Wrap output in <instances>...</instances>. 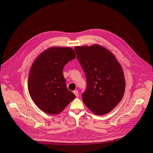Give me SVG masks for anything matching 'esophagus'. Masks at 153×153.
<instances>
[{"label":"esophagus","mask_w":153,"mask_h":153,"mask_svg":"<svg viewBox=\"0 0 153 153\" xmlns=\"http://www.w3.org/2000/svg\"><path fill=\"white\" fill-rule=\"evenodd\" d=\"M73 93H74V94L76 95V97H79V92H78V91H77V90H75V91H73Z\"/></svg>","instance_id":"34e87169"}]
</instances>
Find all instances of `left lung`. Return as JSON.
<instances>
[{"instance_id":"obj_1","label":"left lung","mask_w":153,"mask_h":153,"mask_svg":"<svg viewBox=\"0 0 153 153\" xmlns=\"http://www.w3.org/2000/svg\"><path fill=\"white\" fill-rule=\"evenodd\" d=\"M77 58L86 78L83 102L96 115L111 110L122 100L125 88L122 68L113 54L99 45L76 47Z\"/></svg>"}]
</instances>
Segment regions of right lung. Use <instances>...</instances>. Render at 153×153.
<instances>
[{
    "mask_svg": "<svg viewBox=\"0 0 153 153\" xmlns=\"http://www.w3.org/2000/svg\"><path fill=\"white\" fill-rule=\"evenodd\" d=\"M75 58L76 53L71 48L52 47L33 62L28 76V91L43 112L59 114L76 98L68 90L63 75L65 65Z\"/></svg>",
    "mask_w": 153,
    "mask_h": 153,
    "instance_id": "right-lung-1",
    "label": "right lung"
}]
</instances>
